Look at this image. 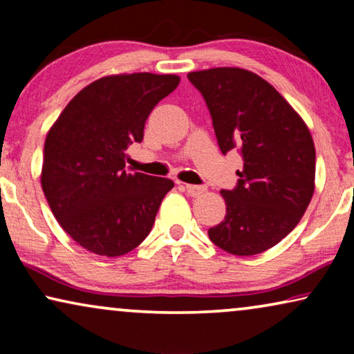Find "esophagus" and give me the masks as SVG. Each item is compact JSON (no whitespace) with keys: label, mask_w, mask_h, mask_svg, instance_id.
Masks as SVG:
<instances>
[{"label":"esophagus","mask_w":354,"mask_h":354,"mask_svg":"<svg viewBox=\"0 0 354 354\" xmlns=\"http://www.w3.org/2000/svg\"><path fill=\"white\" fill-rule=\"evenodd\" d=\"M185 190H187V193L190 196H200L201 193H205L206 188L201 187V185H190V183H187Z\"/></svg>","instance_id":"esophagus-1"}]
</instances>
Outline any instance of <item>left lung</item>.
Wrapping results in <instances>:
<instances>
[{"label": "left lung", "mask_w": 354, "mask_h": 354, "mask_svg": "<svg viewBox=\"0 0 354 354\" xmlns=\"http://www.w3.org/2000/svg\"><path fill=\"white\" fill-rule=\"evenodd\" d=\"M205 98L222 153L239 148L243 171L222 190L225 217L207 230L235 256L272 248L301 219L314 193L316 149L308 125L269 82L240 67L190 72Z\"/></svg>", "instance_id": "obj_1"}]
</instances>
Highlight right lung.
Returning <instances> with one entry per match:
<instances>
[{
    "label": "right lung",
    "instance_id": "1",
    "mask_svg": "<svg viewBox=\"0 0 354 354\" xmlns=\"http://www.w3.org/2000/svg\"><path fill=\"white\" fill-rule=\"evenodd\" d=\"M180 77L149 72L101 77L69 101L46 135L41 188L72 240L100 256H122L147 239L171 178L125 172V149Z\"/></svg>",
    "mask_w": 354,
    "mask_h": 354
}]
</instances>
